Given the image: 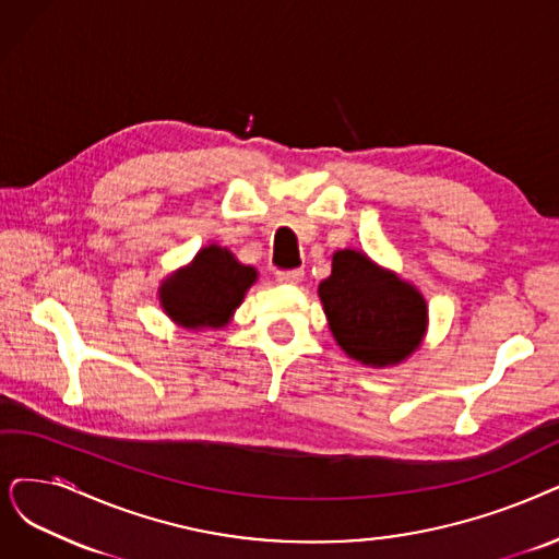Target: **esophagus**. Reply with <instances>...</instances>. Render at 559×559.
Returning a JSON list of instances; mask_svg holds the SVG:
<instances>
[{
	"label": "esophagus",
	"instance_id": "34e87169",
	"mask_svg": "<svg viewBox=\"0 0 559 559\" xmlns=\"http://www.w3.org/2000/svg\"><path fill=\"white\" fill-rule=\"evenodd\" d=\"M305 277V271H286V273H277L275 280L280 284H300Z\"/></svg>",
	"mask_w": 559,
	"mask_h": 559
}]
</instances>
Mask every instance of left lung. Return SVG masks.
<instances>
[{"label": "left lung", "mask_w": 559, "mask_h": 559, "mask_svg": "<svg viewBox=\"0 0 559 559\" xmlns=\"http://www.w3.org/2000/svg\"><path fill=\"white\" fill-rule=\"evenodd\" d=\"M319 298L334 342L365 367H396L421 346L429 307L419 288L362 250H337Z\"/></svg>", "instance_id": "1"}]
</instances>
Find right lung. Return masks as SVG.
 <instances>
[{"instance_id":"1","label":"right lung","mask_w":559,"mask_h":559,"mask_svg":"<svg viewBox=\"0 0 559 559\" xmlns=\"http://www.w3.org/2000/svg\"><path fill=\"white\" fill-rule=\"evenodd\" d=\"M257 280V267L240 263L229 248L209 242L188 265L160 282L158 300L178 328L222 330Z\"/></svg>"}]
</instances>
